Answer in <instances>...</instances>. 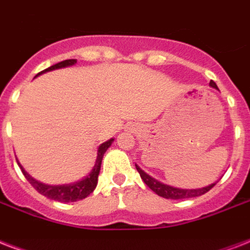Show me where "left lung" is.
Here are the masks:
<instances>
[{
	"instance_id": "8db88e82",
	"label": "left lung",
	"mask_w": 250,
	"mask_h": 250,
	"mask_svg": "<svg viewBox=\"0 0 250 250\" xmlns=\"http://www.w3.org/2000/svg\"><path fill=\"white\" fill-rule=\"evenodd\" d=\"M210 86H211L212 88H215V90H219L218 86L215 84V82H212V81L210 82ZM135 168H137V171H138L139 175H141V179L143 180V183L146 184L147 187L150 188L152 191H155L158 195L167 199H184L198 197V195H202L205 194V193H208V191L218 183V181H215V183L210 184L208 187L198 188V189H180V188H175L171 187V185H167V184L160 183V181H158L156 179L151 177L148 173H146L143 169H141L137 164H135Z\"/></svg>"
}]
</instances>
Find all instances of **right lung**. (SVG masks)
Wrapping results in <instances>:
<instances>
[{"label":"right lung","instance_id":"1","mask_svg":"<svg viewBox=\"0 0 250 250\" xmlns=\"http://www.w3.org/2000/svg\"><path fill=\"white\" fill-rule=\"evenodd\" d=\"M74 63H77V60H65V61L56 63L53 66L48 67L45 70L40 71L36 77H39L40 74H44L46 71L56 70V69H61V67L73 66ZM113 141H115V138L108 139L107 142L102 143L98 147V155H96V160H95V164L92 169H91V172L87 176H84L82 180H78L75 183L63 184V185H48V184L40 183L38 180H35L32 176L28 175V172L21 166L19 162L18 166L22 169L23 175L26 176V179L28 180V183L40 194H42L46 198L59 201V202H75V201H79V199L86 198L87 195H90L95 190V188L98 185V177L99 173H100V167H102V160H103L104 154H105V151H107L109 146L113 143Z\"/></svg>","mask_w":250,"mask_h":250}]
</instances>
